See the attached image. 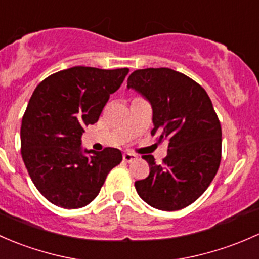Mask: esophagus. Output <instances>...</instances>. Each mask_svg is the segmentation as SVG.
<instances>
[{
    "label": "esophagus",
    "instance_id": "esophagus-1",
    "mask_svg": "<svg viewBox=\"0 0 259 259\" xmlns=\"http://www.w3.org/2000/svg\"><path fill=\"white\" fill-rule=\"evenodd\" d=\"M138 158V156L137 154H135V153H132V152H124L123 153V161H126V162H133L135 161V159H137Z\"/></svg>",
    "mask_w": 259,
    "mask_h": 259
}]
</instances>
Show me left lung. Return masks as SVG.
Instances as JSON below:
<instances>
[{
    "mask_svg": "<svg viewBox=\"0 0 259 259\" xmlns=\"http://www.w3.org/2000/svg\"><path fill=\"white\" fill-rule=\"evenodd\" d=\"M127 89L151 103V133L168 141L162 164L151 154L142 157L149 175L136 181V191L153 208H185L208 188L221 163L222 130L212 101L197 82L166 67L135 71Z\"/></svg>",
    "mask_w": 259,
    "mask_h": 259,
    "instance_id": "left-lung-1",
    "label": "left lung"
}]
</instances>
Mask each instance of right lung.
I'll use <instances>...</instances> for the list:
<instances>
[{
  "instance_id": "obj_1",
  "label": "right lung",
  "mask_w": 259,
  "mask_h": 259,
  "mask_svg": "<svg viewBox=\"0 0 259 259\" xmlns=\"http://www.w3.org/2000/svg\"><path fill=\"white\" fill-rule=\"evenodd\" d=\"M128 72L76 66L51 74L32 93L21 126V153L32 182L51 203L87 206L121 163L119 149H83L81 138Z\"/></svg>"
}]
</instances>
